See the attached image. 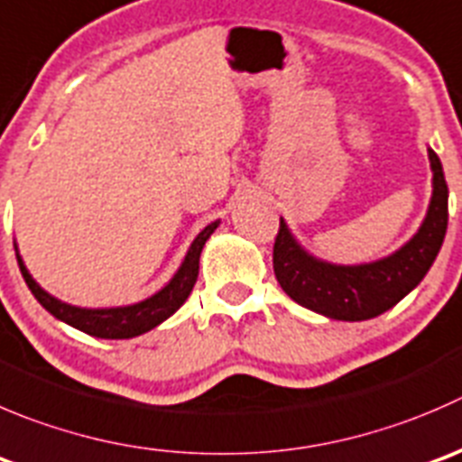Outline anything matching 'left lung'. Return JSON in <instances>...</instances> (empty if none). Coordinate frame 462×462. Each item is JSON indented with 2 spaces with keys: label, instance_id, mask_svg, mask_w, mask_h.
Wrapping results in <instances>:
<instances>
[{
  "label": "left lung",
  "instance_id": "1",
  "mask_svg": "<svg viewBox=\"0 0 462 462\" xmlns=\"http://www.w3.org/2000/svg\"><path fill=\"white\" fill-rule=\"evenodd\" d=\"M433 194L420 230L388 257L355 266L322 262L309 254L280 218L273 268L284 293L302 307L334 320H368L409 295L436 262L447 232V189L440 158L429 149Z\"/></svg>",
  "mask_w": 462,
  "mask_h": 462
}]
</instances>
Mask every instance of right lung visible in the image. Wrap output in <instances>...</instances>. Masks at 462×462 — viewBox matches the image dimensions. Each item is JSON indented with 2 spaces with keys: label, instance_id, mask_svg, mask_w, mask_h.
<instances>
[{
  "label": "right lung",
  "instance_id": "obj_1",
  "mask_svg": "<svg viewBox=\"0 0 462 462\" xmlns=\"http://www.w3.org/2000/svg\"><path fill=\"white\" fill-rule=\"evenodd\" d=\"M218 223H209L205 230L199 232L194 241H191L189 250H187L185 259H182L180 268L176 271V275L169 280V284H164L158 293H153L151 298L142 300V302L126 304V307H106V309H88V307H76V304H67L62 300L53 298L51 293L42 289L38 282L31 277V273L26 271L24 262L20 257V250L15 244V254L17 263H20V271L24 275L26 286L31 289V293L35 295L40 304L47 309L51 316H56L58 320L67 322V325L76 327V329L85 331L89 336H97V338H133V336H140L151 331L153 327H158L160 322L167 320L169 316L178 311V309L185 304V300L189 298L191 289L196 284V277H199V262L200 253H203L205 241L212 236V232L217 230Z\"/></svg>",
  "mask_w": 462,
  "mask_h": 462
}]
</instances>
